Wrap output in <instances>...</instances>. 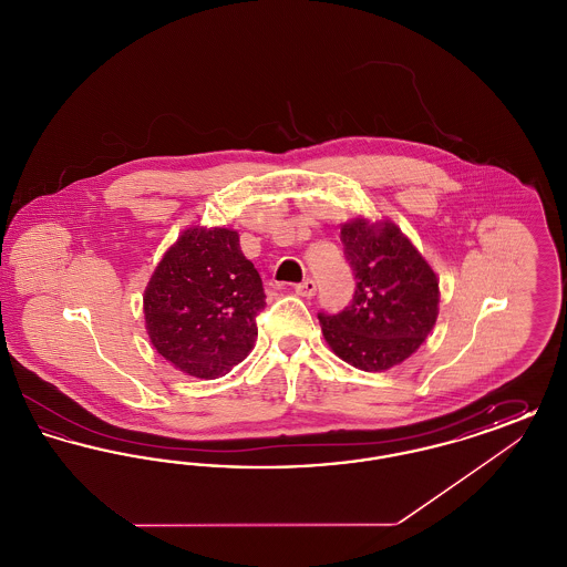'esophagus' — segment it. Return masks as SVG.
<instances>
[{
	"label": "esophagus",
	"instance_id": "obj_1",
	"mask_svg": "<svg viewBox=\"0 0 567 567\" xmlns=\"http://www.w3.org/2000/svg\"><path fill=\"white\" fill-rule=\"evenodd\" d=\"M297 296L312 297L317 293V282L312 278H306L303 282L296 285Z\"/></svg>",
	"mask_w": 567,
	"mask_h": 567
}]
</instances>
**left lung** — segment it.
Here are the masks:
<instances>
[{"instance_id": "8db88e82", "label": "left lung", "mask_w": 567, "mask_h": 567, "mask_svg": "<svg viewBox=\"0 0 567 567\" xmlns=\"http://www.w3.org/2000/svg\"><path fill=\"white\" fill-rule=\"evenodd\" d=\"M354 276L352 301L338 315L319 312L324 340L340 359L380 372L416 351L437 319V278L393 223L363 218L340 231Z\"/></svg>"}]
</instances>
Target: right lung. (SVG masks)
Instances as JSON below:
<instances>
[{
	"label": "right lung",
	"mask_w": 567,
	"mask_h": 567,
	"mask_svg": "<svg viewBox=\"0 0 567 567\" xmlns=\"http://www.w3.org/2000/svg\"><path fill=\"white\" fill-rule=\"evenodd\" d=\"M266 306L259 271L236 231L187 229L144 291L148 338L174 368L195 378L227 374L252 349Z\"/></svg>",
	"instance_id": "right-lung-1"
}]
</instances>
